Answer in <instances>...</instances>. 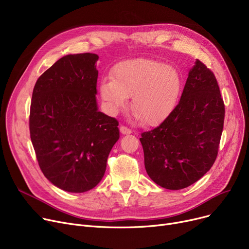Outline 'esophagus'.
Masks as SVG:
<instances>
[{
    "instance_id": "1",
    "label": "esophagus",
    "mask_w": 249,
    "mask_h": 249,
    "mask_svg": "<svg viewBox=\"0 0 249 249\" xmlns=\"http://www.w3.org/2000/svg\"><path fill=\"white\" fill-rule=\"evenodd\" d=\"M120 132L122 133V134H131L132 133V131L131 130H130L129 128H127V127H125V126H121L120 127Z\"/></svg>"
}]
</instances>
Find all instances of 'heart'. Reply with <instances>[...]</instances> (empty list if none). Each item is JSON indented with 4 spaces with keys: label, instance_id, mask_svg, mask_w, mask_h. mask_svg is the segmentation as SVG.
Segmentation results:
<instances>
[{
    "label": "heart",
    "instance_id": "heart-1",
    "mask_svg": "<svg viewBox=\"0 0 249 249\" xmlns=\"http://www.w3.org/2000/svg\"><path fill=\"white\" fill-rule=\"evenodd\" d=\"M180 89V75L174 67L151 58H134L117 63L111 78L102 81L99 93L110 115L119 113L131 96L132 117L154 126L173 112Z\"/></svg>",
    "mask_w": 249,
    "mask_h": 249
}]
</instances>
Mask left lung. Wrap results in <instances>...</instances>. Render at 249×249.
I'll use <instances>...</instances> for the list:
<instances>
[{
  "instance_id": "8db88e82",
  "label": "left lung",
  "mask_w": 249,
  "mask_h": 249,
  "mask_svg": "<svg viewBox=\"0 0 249 249\" xmlns=\"http://www.w3.org/2000/svg\"><path fill=\"white\" fill-rule=\"evenodd\" d=\"M224 116L216 77L197 59L177 107L160 126L141 134L149 178L167 190L199 180L216 160Z\"/></svg>"
}]
</instances>
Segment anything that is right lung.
<instances>
[{
  "instance_id": "obj_1",
  "label": "right lung",
  "mask_w": 249,
  "mask_h": 249,
  "mask_svg": "<svg viewBox=\"0 0 249 249\" xmlns=\"http://www.w3.org/2000/svg\"><path fill=\"white\" fill-rule=\"evenodd\" d=\"M95 53L69 54L37 80L29 128L36 158L45 178L70 193L95 188L119 139L115 118L99 111Z\"/></svg>"
}]
</instances>
